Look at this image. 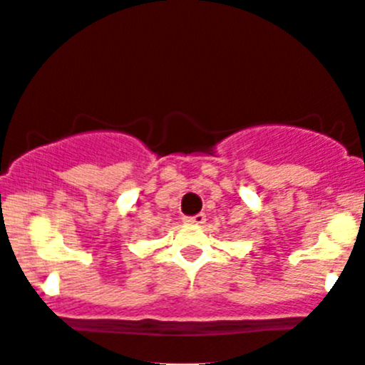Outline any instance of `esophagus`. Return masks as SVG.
<instances>
[{"mask_svg":"<svg viewBox=\"0 0 365 365\" xmlns=\"http://www.w3.org/2000/svg\"><path fill=\"white\" fill-rule=\"evenodd\" d=\"M183 222L195 223V225H202V223H205V215H203V212H200V215L189 216V218H185V220H183Z\"/></svg>","mask_w":365,"mask_h":365,"instance_id":"1","label":"esophagus"}]
</instances>
